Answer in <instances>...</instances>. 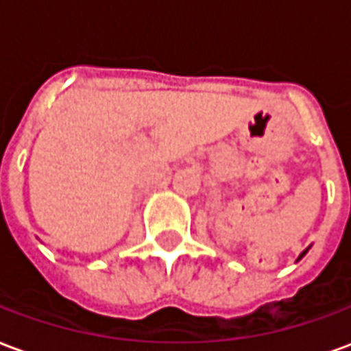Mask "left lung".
Returning <instances> with one entry per match:
<instances>
[{"label": "left lung", "instance_id": "left-lung-1", "mask_svg": "<svg viewBox=\"0 0 351 351\" xmlns=\"http://www.w3.org/2000/svg\"><path fill=\"white\" fill-rule=\"evenodd\" d=\"M304 254H306V250H304V252H302V254H301V256H299V259H301V258H302V256H304Z\"/></svg>", "mask_w": 351, "mask_h": 351}]
</instances>
